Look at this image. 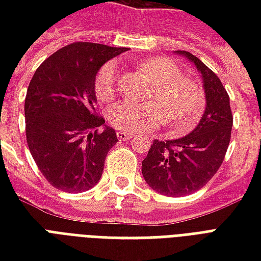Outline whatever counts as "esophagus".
<instances>
[{"label":"esophagus","instance_id":"34e87169","mask_svg":"<svg viewBox=\"0 0 261 261\" xmlns=\"http://www.w3.org/2000/svg\"><path fill=\"white\" fill-rule=\"evenodd\" d=\"M117 138L120 141H127L133 138V133H127V131H117Z\"/></svg>","mask_w":261,"mask_h":261}]
</instances>
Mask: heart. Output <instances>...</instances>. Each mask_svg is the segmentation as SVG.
<instances>
[{"label":"heart","instance_id":"1","mask_svg":"<svg viewBox=\"0 0 261 261\" xmlns=\"http://www.w3.org/2000/svg\"><path fill=\"white\" fill-rule=\"evenodd\" d=\"M155 86L148 93L151 102H120L109 110V124L121 131L151 130L168 119L176 134H185L197 124L204 112V96L192 78L168 57H152L140 64ZM117 92V67L106 63L95 76V93L100 102H112Z\"/></svg>","mask_w":261,"mask_h":261}]
</instances>
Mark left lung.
Returning a JSON list of instances; mask_svg holds the SVG:
<instances>
[{
	"label": "left lung",
	"mask_w": 261,
	"mask_h": 261,
	"mask_svg": "<svg viewBox=\"0 0 261 261\" xmlns=\"http://www.w3.org/2000/svg\"><path fill=\"white\" fill-rule=\"evenodd\" d=\"M201 72L205 112L193 133L173 141L155 140L142 161V176L151 189L168 197L193 194L207 185L229 147L233 116L229 95L215 72L189 51H177Z\"/></svg>",
	"instance_id": "left-lung-1"
}]
</instances>
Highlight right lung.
Listing matches in <instances>:
<instances>
[{
  "instance_id": "right-lung-1",
  "label": "right lung",
  "mask_w": 261,
  "mask_h": 261,
  "mask_svg": "<svg viewBox=\"0 0 261 261\" xmlns=\"http://www.w3.org/2000/svg\"><path fill=\"white\" fill-rule=\"evenodd\" d=\"M127 47L74 42L43 61L25 97L26 142L46 180L82 193L100 180L106 155L117 142L112 127L100 130L95 76Z\"/></svg>"
}]
</instances>
